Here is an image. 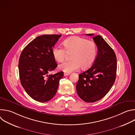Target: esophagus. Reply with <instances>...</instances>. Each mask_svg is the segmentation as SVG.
<instances>
[{"label": "esophagus", "instance_id": "obj_1", "mask_svg": "<svg viewBox=\"0 0 135 135\" xmlns=\"http://www.w3.org/2000/svg\"><path fill=\"white\" fill-rule=\"evenodd\" d=\"M69 75H70V73H64V76H68Z\"/></svg>", "mask_w": 135, "mask_h": 135}]
</instances>
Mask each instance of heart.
Listing matches in <instances>:
<instances>
[{"label":"heart","mask_w":135,"mask_h":135,"mask_svg":"<svg viewBox=\"0 0 135 135\" xmlns=\"http://www.w3.org/2000/svg\"><path fill=\"white\" fill-rule=\"evenodd\" d=\"M64 49L55 46L52 49L54 59L57 62L63 61L67 53H71L70 60L60 64L59 68L64 72L69 73L81 68L87 69L95 61L97 54L96 44L85 38L74 36L64 41Z\"/></svg>","instance_id":"1"}]
</instances>
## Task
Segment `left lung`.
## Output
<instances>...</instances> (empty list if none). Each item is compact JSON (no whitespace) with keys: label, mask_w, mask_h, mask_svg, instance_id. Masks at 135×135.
Masks as SVG:
<instances>
[{"label":"left lung","mask_w":135,"mask_h":135,"mask_svg":"<svg viewBox=\"0 0 135 135\" xmlns=\"http://www.w3.org/2000/svg\"><path fill=\"white\" fill-rule=\"evenodd\" d=\"M93 39L98 47L97 57L91 67L79 75L76 84L79 96L87 103L98 101L109 92L115 82L117 70V57L113 50L102 36L97 35Z\"/></svg>","instance_id":"1"}]
</instances>
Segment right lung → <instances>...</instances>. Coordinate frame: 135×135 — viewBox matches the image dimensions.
Listing matches in <instances>:
<instances>
[{"mask_svg":"<svg viewBox=\"0 0 135 135\" xmlns=\"http://www.w3.org/2000/svg\"><path fill=\"white\" fill-rule=\"evenodd\" d=\"M61 35H43L29 43L21 53L18 71L22 86L33 99L41 103L55 95L64 72L48 75L57 66L52 49Z\"/></svg>","mask_w":135,"mask_h":135,"instance_id":"right-lung-1","label":"right lung"}]
</instances>
